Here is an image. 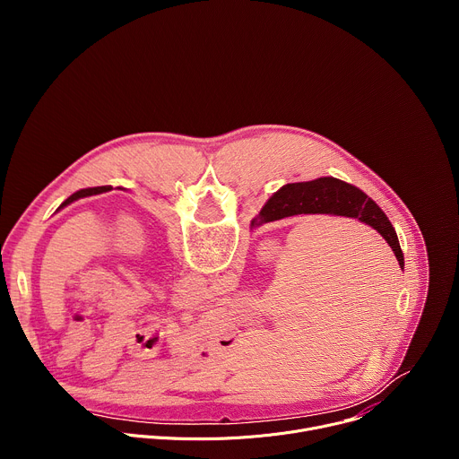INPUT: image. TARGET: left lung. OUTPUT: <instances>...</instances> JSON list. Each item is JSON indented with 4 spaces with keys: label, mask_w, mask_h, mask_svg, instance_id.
Instances as JSON below:
<instances>
[{
    "label": "left lung",
    "mask_w": 459,
    "mask_h": 459,
    "mask_svg": "<svg viewBox=\"0 0 459 459\" xmlns=\"http://www.w3.org/2000/svg\"><path fill=\"white\" fill-rule=\"evenodd\" d=\"M108 190H112V186H89V188H82V190H78V192H74L73 195H69L67 200H65L59 207H57V211H61V209H65L67 205H71V204H74V202H78V200H82V198H89V195H98V194H103V192H108Z\"/></svg>",
    "instance_id": "left-lung-1"
}]
</instances>
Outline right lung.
<instances>
[{
  "mask_svg": "<svg viewBox=\"0 0 459 459\" xmlns=\"http://www.w3.org/2000/svg\"><path fill=\"white\" fill-rule=\"evenodd\" d=\"M298 214H329L358 220L377 230L396 254L400 267H405L398 234L386 214L358 186L338 178H317L312 181L289 183L274 192L269 202L250 221V230Z\"/></svg>",
  "mask_w": 459,
  "mask_h": 459,
  "instance_id": "obj_1",
  "label": "right lung"
}]
</instances>
